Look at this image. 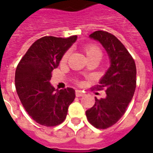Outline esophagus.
Wrapping results in <instances>:
<instances>
[{
  "label": "esophagus",
  "mask_w": 153,
  "mask_h": 153,
  "mask_svg": "<svg viewBox=\"0 0 153 153\" xmlns=\"http://www.w3.org/2000/svg\"><path fill=\"white\" fill-rule=\"evenodd\" d=\"M83 95H84V92L83 91H82L80 90H76V97H82Z\"/></svg>",
  "instance_id": "obj_1"
}]
</instances>
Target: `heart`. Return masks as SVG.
<instances>
[{
  "label": "heart",
  "instance_id": "obj_1",
  "mask_svg": "<svg viewBox=\"0 0 153 153\" xmlns=\"http://www.w3.org/2000/svg\"><path fill=\"white\" fill-rule=\"evenodd\" d=\"M85 53H86V56H87V60L88 59H92V58H97L100 59L102 58V52L101 49L99 48L97 46H95V45H87V46H85ZM70 55V51H66L65 54L62 56V62H65L68 56Z\"/></svg>",
  "mask_w": 153,
  "mask_h": 153
}]
</instances>
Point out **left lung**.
Masks as SVG:
<instances>
[{
  "mask_svg": "<svg viewBox=\"0 0 153 153\" xmlns=\"http://www.w3.org/2000/svg\"><path fill=\"white\" fill-rule=\"evenodd\" d=\"M107 51L110 66L99 81L97 89H105L106 97L96 98L94 106L86 111L89 123L99 129L114 125L126 112L136 89V64L126 47L115 36L97 30L89 36Z\"/></svg>",
  "mask_w": 153,
  "mask_h": 153,
  "instance_id": "1",
  "label": "left lung"
}]
</instances>
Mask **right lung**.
Segmentation results:
<instances>
[{"label": "right lung", "mask_w": 153, "mask_h": 153, "mask_svg": "<svg viewBox=\"0 0 153 153\" xmlns=\"http://www.w3.org/2000/svg\"><path fill=\"white\" fill-rule=\"evenodd\" d=\"M76 39V36L40 38L30 46L16 67L15 85L19 98L29 116L41 125L61 124L74 101L73 88L59 91L50 81L51 71L59 66L62 56Z\"/></svg>", "instance_id": "right-lung-1"}]
</instances>
